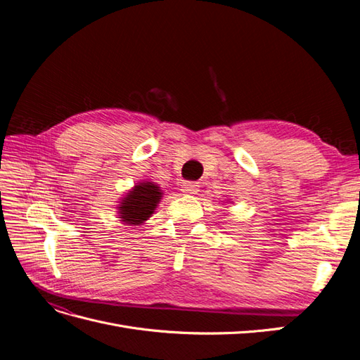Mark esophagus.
<instances>
[{"label": "esophagus", "mask_w": 360, "mask_h": 360, "mask_svg": "<svg viewBox=\"0 0 360 360\" xmlns=\"http://www.w3.org/2000/svg\"><path fill=\"white\" fill-rule=\"evenodd\" d=\"M200 191V186H198V183H193V181H184L183 184H181V192L184 193V195H195Z\"/></svg>", "instance_id": "1"}]
</instances>
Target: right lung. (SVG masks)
<instances>
[{"mask_svg":"<svg viewBox=\"0 0 360 360\" xmlns=\"http://www.w3.org/2000/svg\"><path fill=\"white\" fill-rule=\"evenodd\" d=\"M163 197L158 183L143 180L127 191L117 205L118 221L129 226H136L148 221Z\"/></svg>","mask_w":360,"mask_h":360,"instance_id":"right-lung-1","label":"right lung"}]
</instances>
